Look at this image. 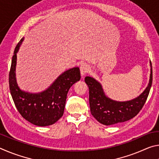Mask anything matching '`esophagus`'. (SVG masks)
<instances>
[{"instance_id":"obj_1","label":"esophagus","mask_w":159,"mask_h":159,"mask_svg":"<svg viewBox=\"0 0 159 159\" xmlns=\"http://www.w3.org/2000/svg\"><path fill=\"white\" fill-rule=\"evenodd\" d=\"M80 71L81 76H84L85 74L89 71V66H88V64H83L80 66Z\"/></svg>"}]
</instances>
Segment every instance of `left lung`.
<instances>
[{
	"mask_svg": "<svg viewBox=\"0 0 159 159\" xmlns=\"http://www.w3.org/2000/svg\"><path fill=\"white\" fill-rule=\"evenodd\" d=\"M85 82L89 88L90 112L94 118L105 125L123 123L135 116L147 100L152 83V63L150 61V76L147 86L140 95L130 100L116 101L109 98L101 83L89 75L85 78Z\"/></svg>",
	"mask_w": 159,
	"mask_h": 159,
	"instance_id": "left-lung-1",
	"label": "left lung"
}]
</instances>
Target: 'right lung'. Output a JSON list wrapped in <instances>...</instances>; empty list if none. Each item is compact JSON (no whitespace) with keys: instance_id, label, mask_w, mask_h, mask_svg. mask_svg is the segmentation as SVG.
I'll return each mask as SVG.
<instances>
[{"instance_id":"1","label":"right lung","mask_w":159,"mask_h":159,"mask_svg":"<svg viewBox=\"0 0 159 159\" xmlns=\"http://www.w3.org/2000/svg\"><path fill=\"white\" fill-rule=\"evenodd\" d=\"M25 37L16 46L9 74L10 93L18 111L24 118L38 126H48L56 123L62 116L67 93L70 88L80 79L79 67L66 70L46 89L30 93L20 89L16 79L17 53Z\"/></svg>"}]
</instances>
